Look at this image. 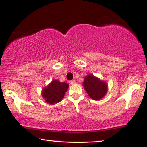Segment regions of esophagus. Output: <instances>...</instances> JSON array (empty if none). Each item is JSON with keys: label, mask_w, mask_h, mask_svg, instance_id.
I'll use <instances>...</instances> for the list:
<instances>
[{"label": "esophagus", "mask_w": 147, "mask_h": 147, "mask_svg": "<svg viewBox=\"0 0 147 147\" xmlns=\"http://www.w3.org/2000/svg\"><path fill=\"white\" fill-rule=\"evenodd\" d=\"M69 84H70L71 85H74V84H76V81L74 80H72L69 82Z\"/></svg>", "instance_id": "esophagus-1"}]
</instances>
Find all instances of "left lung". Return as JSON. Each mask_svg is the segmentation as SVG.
Instances as JSON below:
<instances>
[{
	"label": "left lung",
	"mask_w": 147,
	"mask_h": 147,
	"mask_svg": "<svg viewBox=\"0 0 147 147\" xmlns=\"http://www.w3.org/2000/svg\"><path fill=\"white\" fill-rule=\"evenodd\" d=\"M83 85L87 93L93 100H100L107 92L106 82L101 81L91 74H89L85 77Z\"/></svg>",
	"instance_id": "1"
}]
</instances>
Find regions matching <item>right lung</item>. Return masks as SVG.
<instances>
[{"label": "right lung", "mask_w": 147, "mask_h": 147, "mask_svg": "<svg viewBox=\"0 0 147 147\" xmlns=\"http://www.w3.org/2000/svg\"><path fill=\"white\" fill-rule=\"evenodd\" d=\"M69 84L61 82L58 80H54L49 85L43 90V95L45 100L51 104L60 102L67 90Z\"/></svg>", "instance_id": "obj_1"}]
</instances>
